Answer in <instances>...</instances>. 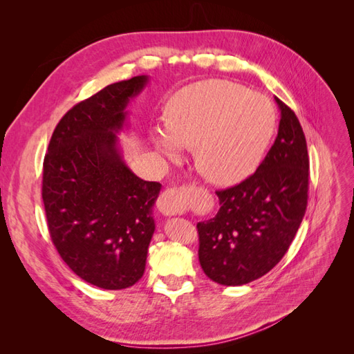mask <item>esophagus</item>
Returning <instances> with one entry per match:
<instances>
[{
	"label": "esophagus",
	"instance_id": "esophagus-1",
	"mask_svg": "<svg viewBox=\"0 0 354 354\" xmlns=\"http://www.w3.org/2000/svg\"><path fill=\"white\" fill-rule=\"evenodd\" d=\"M189 192L186 189H168L158 199V209L167 217L177 216L187 208Z\"/></svg>",
	"mask_w": 354,
	"mask_h": 354
}]
</instances>
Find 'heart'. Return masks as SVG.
Wrapping results in <instances>:
<instances>
[{"mask_svg": "<svg viewBox=\"0 0 354 354\" xmlns=\"http://www.w3.org/2000/svg\"><path fill=\"white\" fill-rule=\"evenodd\" d=\"M272 102L223 80L187 85L171 99L167 124L153 128L159 153L178 159L195 147L201 173L216 185H234L259 168L276 133Z\"/></svg>", "mask_w": 354, "mask_h": 354, "instance_id": "obj_1", "label": "heart"}]
</instances>
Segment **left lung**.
<instances>
[{"label":"left lung","mask_w":354,"mask_h":354,"mask_svg":"<svg viewBox=\"0 0 354 354\" xmlns=\"http://www.w3.org/2000/svg\"><path fill=\"white\" fill-rule=\"evenodd\" d=\"M281 111L277 137L255 173L218 190L220 209L198 223L199 263L224 286L250 283L269 273L294 241L307 208V143L295 113Z\"/></svg>","instance_id":"obj_1"}]
</instances>
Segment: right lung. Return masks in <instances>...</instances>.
Instances as JSON below:
<instances>
[{"instance_id": "add662e5", "label": "right lung", "mask_w": 354, "mask_h": 354, "mask_svg": "<svg viewBox=\"0 0 354 354\" xmlns=\"http://www.w3.org/2000/svg\"><path fill=\"white\" fill-rule=\"evenodd\" d=\"M147 75L108 85L62 118L44 158L42 201L53 243L75 274L103 289L142 279L160 186L125 164L127 106Z\"/></svg>"}]
</instances>
